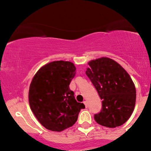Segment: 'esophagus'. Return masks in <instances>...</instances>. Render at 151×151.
<instances>
[{
    "label": "esophagus",
    "mask_w": 151,
    "mask_h": 151,
    "mask_svg": "<svg viewBox=\"0 0 151 151\" xmlns=\"http://www.w3.org/2000/svg\"><path fill=\"white\" fill-rule=\"evenodd\" d=\"M83 103H84L85 106H86V107H88V102H87V101H83Z\"/></svg>",
    "instance_id": "obj_1"
}]
</instances>
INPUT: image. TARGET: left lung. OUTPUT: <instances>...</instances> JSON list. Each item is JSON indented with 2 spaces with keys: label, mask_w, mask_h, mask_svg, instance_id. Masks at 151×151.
I'll return each mask as SVG.
<instances>
[{
  "label": "left lung",
  "mask_w": 151,
  "mask_h": 151,
  "mask_svg": "<svg viewBox=\"0 0 151 151\" xmlns=\"http://www.w3.org/2000/svg\"><path fill=\"white\" fill-rule=\"evenodd\" d=\"M86 74L102 100V107L94 119L109 128L123 125L133 112L136 89L129 74L120 64L108 58L88 63Z\"/></svg>",
  "instance_id": "left-lung-1"
}]
</instances>
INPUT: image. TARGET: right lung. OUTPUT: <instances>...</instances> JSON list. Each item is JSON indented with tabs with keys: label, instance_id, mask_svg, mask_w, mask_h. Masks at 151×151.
Segmentation results:
<instances>
[{
	"label": "right lung",
	"instance_id": "obj_1",
	"mask_svg": "<svg viewBox=\"0 0 151 151\" xmlns=\"http://www.w3.org/2000/svg\"><path fill=\"white\" fill-rule=\"evenodd\" d=\"M76 68L69 61H53L42 66L32 80L29 104L39 123L49 130L61 132L72 126L83 103L77 102L69 84Z\"/></svg>",
	"mask_w": 151,
	"mask_h": 151
}]
</instances>
